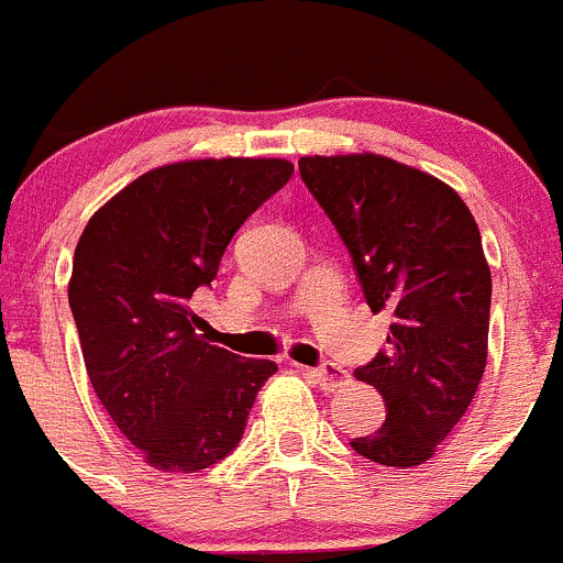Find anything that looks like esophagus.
Instances as JSON below:
<instances>
[{
    "instance_id": "34e87169",
    "label": "esophagus",
    "mask_w": 563,
    "mask_h": 563,
    "mask_svg": "<svg viewBox=\"0 0 563 563\" xmlns=\"http://www.w3.org/2000/svg\"><path fill=\"white\" fill-rule=\"evenodd\" d=\"M306 372L317 380L319 388H324V391H335V388H341L346 380H350V375L335 364H322L317 366V369H306Z\"/></svg>"
}]
</instances>
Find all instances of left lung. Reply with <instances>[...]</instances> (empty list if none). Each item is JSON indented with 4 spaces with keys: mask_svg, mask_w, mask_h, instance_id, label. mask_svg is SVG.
Wrapping results in <instances>:
<instances>
[{
    "mask_svg": "<svg viewBox=\"0 0 563 563\" xmlns=\"http://www.w3.org/2000/svg\"><path fill=\"white\" fill-rule=\"evenodd\" d=\"M299 175L353 257L372 311L391 313L386 350L355 377L386 422L353 439L383 466H419L461 422L486 369L492 272L464 199L383 155L299 157Z\"/></svg>",
    "mask_w": 563,
    "mask_h": 563,
    "instance_id": "left-lung-1",
    "label": "left lung"
}]
</instances>
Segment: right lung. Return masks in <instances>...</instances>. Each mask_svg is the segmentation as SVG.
<instances>
[{
    "label": "right lung",
    "instance_id": "right-lung-1",
    "mask_svg": "<svg viewBox=\"0 0 563 563\" xmlns=\"http://www.w3.org/2000/svg\"><path fill=\"white\" fill-rule=\"evenodd\" d=\"M294 166L280 157L183 161L115 194L80 235L68 306L99 402L161 472H199L239 448L272 361L208 344L191 299L235 230Z\"/></svg>",
    "mask_w": 563,
    "mask_h": 563
}]
</instances>
